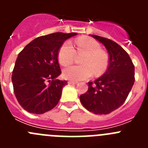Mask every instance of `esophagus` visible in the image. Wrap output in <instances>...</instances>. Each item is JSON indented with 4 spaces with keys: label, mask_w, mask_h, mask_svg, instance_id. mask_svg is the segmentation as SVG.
Wrapping results in <instances>:
<instances>
[{
    "label": "esophagus",
    "mask_w": 148,
    "mask_h": 148,
    "mask_svg": "<svg viewBox=\"0 0 148 148\" xmlns=\"http://www.w3.org/2000/svg\"><path fill=\"white\" fill-rule=\"evenodd\" d=\"M77 83H78V82H75V81H69L68 82V84H75Z\"/></svg>",
    "instance_id": "obj_1"
}]
</instances>
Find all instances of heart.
Instances as JSON below:
<instances>
[{
    "instance_id": "obj_1",
    "label": "heart",
    "mask_w": 148,
    "mask_h": 148,
    "mask_svg": "<svg viewBox=\"0 0 148 148\" xmlns=\"http://www.w3.org/2000/svg\"><path fill=\"white\" fill-rule=\"evenodd\" d=\"M84 54L81 59L82 65L67 67L63 71L65 78L73 81L85 80L93 75L102 74L108 68V57L101 50V46L94 39L88 37L78 38L74 41V48L70 42L64 43L59 49L58 59L62 66L72 64L75 55Z\"/></svg>"
}]
</instances>
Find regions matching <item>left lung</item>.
Instances as JSON below:
<instances>
[{"label": "left lung", "mask_w": 148, "mask_h": 148, "mask_svg": "<svg viewBox=\"0 0 148 148\" xmlns=\"http://www.w3.org/2000/svg\"><path fill=\"white\" fill-rule=\"evenodd\" d=\"M102 43L109 53L106 73L93 82H88V90L80 95L87 110L106 115L118 109L126 101L135 82V67L126 51L110 39L92 35Z\"/></svg>", "instance_id": "8db88e82"}]
</instances>
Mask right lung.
Returning <instances> with one entry per match:
<instances>
[{
  "mask_svg": "<svg viewBox=\"0 0 148 148\" xmlns=\"http://www.w3.org/2000/svg\"><path fill=\"white\" fill-rule=\"evenodd\" d=\"M77 33L55 32L34 39L21 51L12 82L18 103L27 112L42 114L59 101L67 81L56 79L61 71L58 60L65 40Z\"/></svg>",
  "mask_w": 148,
  "mask_h": 148,
  "instance_id": "obj_1",
  "label": "right lung"
}]
</instances>
